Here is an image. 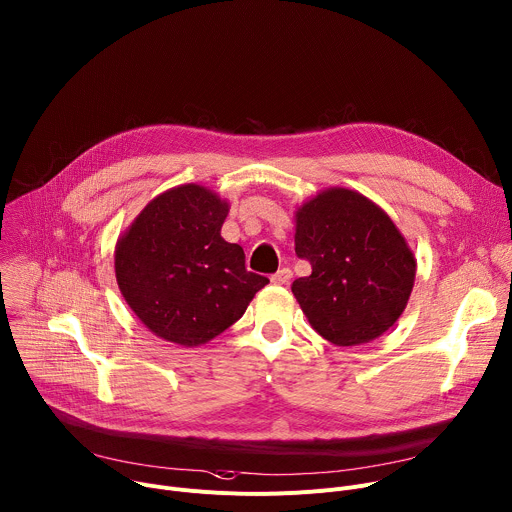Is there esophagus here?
<instances>
[{
  "instance_id": "obj_1",
  "label": "esophagus",
  "mask_w": 512,
  "mask_h": 512,
  "mask_svg": "<svg viewBox=\"0 0 512 512\" xmlns=\"http://www.w3.org/2000/svg\"><path fill=\"white\" fill-rule=\"evenodd\" d=\"M289 279H291V269H289V267H283V269H279L277 273L271 275V281L277 283V285H283V283H287Z\"/></svg>"
}]
</instances>
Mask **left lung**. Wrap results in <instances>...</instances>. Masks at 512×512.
<instances>
[{
  "mask_svg": "<svg viewBox=\"0 0 512 512\" xmlns=\"http://www.w3.org/2000/svg\"><path fill=\"white\" fill-rule=\"evenodd\" d=\"M296 255L312 275L291 285L314 330L336 346L371 342L403 314L415 259L369 198L330 188L296 212Z\"/></svg>",
  "mask_w": 512,
  "mask_h": 512,
  "instance_id": "8db88e82",
  "label": "left lung"
}]
</instances>
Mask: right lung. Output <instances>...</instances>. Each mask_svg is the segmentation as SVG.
I'll return each mask as SVG.
<instances>
[{
    "mask_svg": "<svg viewBox=\"0 0 512 512\" xmlns=\"http://www.w3.org/2000/svg\"><path fill=\"white\" fill-rule=\"evenodd\" d=\"M229 204L186 184L145 206L119 239L115 275L135 316L156 336L198 346L235 324L267 277L247 271L221 227Z\"/></svg>",
    "mask_w": 512,
    "mask_h": 512,
    "instance_id": "obj_1",
    "label": "right lung"
}]
</instances>
